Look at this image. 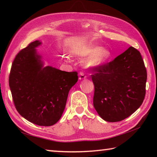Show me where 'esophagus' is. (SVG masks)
Listing matches in <instances>:
<instances>
[{"mask_svg":"<svg viewBox=\"0 0 157 157\" xmlns=\"http://www.w3.org/2000/svg\"><path fill=\"white\" fill-rule=\"evenodd\" d=\"M86 78V75H84V73L83 72H80L79 74V79H84Z\"/></svg>","mask_w":157,"mask_h":157,"instance_id":"esophagus-1","label":"esophagus"}]
</instances>
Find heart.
<instances>
[{
	"label": "heart",
	"instance_id": "heart-1",
	"mask_svg": "<svg viewBox=\"0 0 157 157\" xmlns=\"http://www.w3.org/2000/svg\"><path fill=\"white\" fill-rule=\"evenodd\" d=\"M71 53L73 55H82L86 56L91 55L86 61V65L91 67H98L104 64L109 59L111 56V52L109 50L105 48H100L99 46H89L85 48H74L71 50ZM67 59V57H64Z\"/></svg>",
	"mask_w": 157,
	"mask_h": 157
}]
</instances>
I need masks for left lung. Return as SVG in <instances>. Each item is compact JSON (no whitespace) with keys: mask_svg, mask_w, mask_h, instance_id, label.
Listing matches in <instances>:
<instances>
[{"mask_svg":"<svg viewBox=\"0 0 157 157\" xmlns=\"http://www.w3.org/2000/svg\"><path fill=\"white\" fill-rule=\"evenodd\" d=\"M93 72L94 106L103 120L121 121L142 105L147 71L141 55L134 47L111 62L93 68Z\"/></svg>","mask_w":157,"mask_h":157,"instance_id":"obj_1","label":"left lung"}]
</instances>
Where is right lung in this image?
I'll list each match as a JSON object with an SVG mask.
<instances>
[{"instance_id": "add662e5", "label": "right lung", "mask_w": 157, "mask_h": 157, "mask_svg": "<svg viewBox=\"0 0 157 157\" xmlns=\"http://www.w3.org/2000/svg\"><path fill=\"white\" fill-rule=\"evenodd\" d=\"M36 40L21 50L12 63L9 85L15 107L21 116L39 126L57 123L64 110L68 92L78 82L77 72L44 66Z\"/></svg>"}]
</instances>
